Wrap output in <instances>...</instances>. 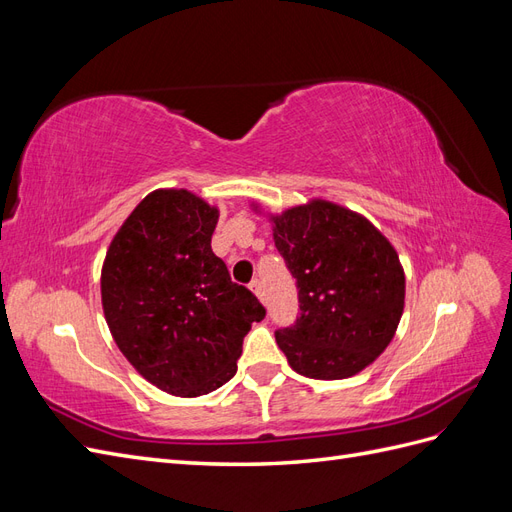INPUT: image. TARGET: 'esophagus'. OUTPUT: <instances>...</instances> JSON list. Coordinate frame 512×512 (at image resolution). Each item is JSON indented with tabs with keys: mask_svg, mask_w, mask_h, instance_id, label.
<instances>
[{
	"mask_svg": "<svg viewBox=\"0 0 512 512\" xmlns=\"http://www.w3.org/2000/svg\"><path fill=\"white\" fill-rule=\"evenodd\" d=\"M250 288L256 292V297H265V290H262V282L258 280V277H256V280H252V284H250Z\"/></svg>",
	"mask_w": 512,
	"mask_h": 512,
	"instance_id": "esophagus-1",
	"label": "esophagus"
}]
</instances>
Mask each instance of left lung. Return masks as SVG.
<instances>
[{"label":"left lung","mask_w":512,"mask_h":512,"mask_svg":"<svg viewBox=\"0 0 512 512\" xmlns=\"http://www.w3.org/2000/svg\"><path fill=\"white\" fill-rule=\"evenodd\" d=\"M273 241L299 288V316L275 331L290 367L314 380L359 374L391 344L406 277L395 247L363 215L329 203L273 215Z\"/></svg>","instance_id":"1"}]
</instances>
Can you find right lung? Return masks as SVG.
Masks as SVG:
<instances>
[{
	"mask_svg": "<svg viewBox=\"0 0 512 512\" xmlns=\"http://www.w3.org/2000/svg\"><path fill=\"white\" fill-rule=\"evenodd\" d=\"M218 215L188 190L151 192L102 267L115 344L145 380L177 397L207 395L235 376L243 337L267 314L211 250Z\"/></svg>",
	"mask_w": 512,
	"mask_h": 512,
	"instance_id": "add662e5",
	"label": "right lung"
}]
</instances>
